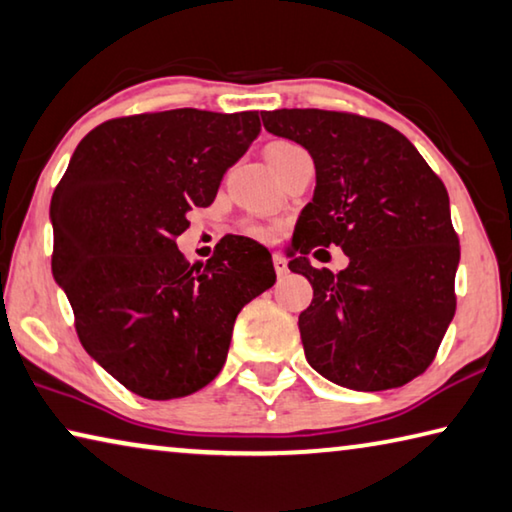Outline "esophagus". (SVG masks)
Segmentation results:
<instances>
[{"instance_id":"34e87169","label":"esophagus","mask_w":512,"mask_h":512,"mask_svg":"<svg viewBox=\"0 0 512 512\" xmlns=\"http://www.w3.org/2000/svg\"><path fill=\"white\" fill-rule=\"evenodd\" d=\"M273 266H275V273H278V278H285V275L289 273V266H287V259L275 255L273 257Z\"/></svg>"}]
</instances>
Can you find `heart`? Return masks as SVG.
<instances>
[{
    "label": "heart",
    "instance_id": "b5f03b06",
    "mask_svg": "<svg viewBox=\"0 0 512 512\" xmlns=\"http://www.w3.org/2000/svg\"><path fill=\"white\" fill-rule=\"evenodd\" d=\"M298 152H305V150L298 148V145L291 141H273L266 145V150H264L269 166H278L280 161L294 157V154H298ZM250 234H255V237H259V239H269L271 230H266V227H250Z\"/></svg>",
    "mask_w": 512,
    "mask_h": 512
}]
</instances>
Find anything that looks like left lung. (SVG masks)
I'll list each match as a JSON object with an SVG mask.
<instances>
[{
	"label": "left lung",
	"mask_w": 512,
	"mask_h": 512,
	"mask_svg": "<svg viewBox=\"0 0 512 512\" xmlns=\"http://www.w3.org/2000/svg\"><path fill=\"white\" fill-rule=\"evenodd\" d=\"M262 120L266 132L303 145L316 170L289 253V269L314 289L298 316L307 362L355 392L410 383L456 314L460 246L442 180L380 120L321 109L264 111ZM330 245L349 257L344 272L306 259Z\"/></svg>",
	"instance_id": "left-lung-1"
}]
</instances>
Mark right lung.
Wrapping results in <instances>:
<instances>
[{
  "mask_svg": "<svg viewBox=\"0 0 512 512\" xmlns=\"http://www.w3.org/2000/svg\"><path fill=\"white\" fill-rule=\"evenodd\" d=\"M262 123L257 111L173 109L107 120L56 186L52 273L86 353L129 392L180 399L223 369L234 319L275 282L262 243L227 234L207 264L175 239L216 198Z\"/></svg>",
  "mask_w": 512,
  "mask_h": 512,
  "instance_id": "1",
  "label": "right lung"
}]
</instances>
